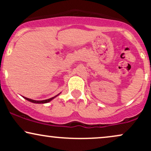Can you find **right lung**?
<instances>
[{
    "instance_id": "1",
    "label": "right lung",
    "mask_w": 151,
    "mask_h": 151,
    "mask_svg": "<svg viewBox=\"0 0 151 151\" xmlns=\"http://www.w3.org/2000/svg\"><path fill=\"white\" fill-rule=\"evenodd\" d=\"M60 93H59V94H60ZM59 94L56 95V96H54V97H52V98H50V99H48L42 100V101H36V100L30 99L26 98V97H25V96H23V97H24V99H25L26 100H27V101H29L32 102V103H35V104H46V103H48V102L51 101L53 99H55V97H57V96H58Z\"/></svg>"
}]
</instances>
